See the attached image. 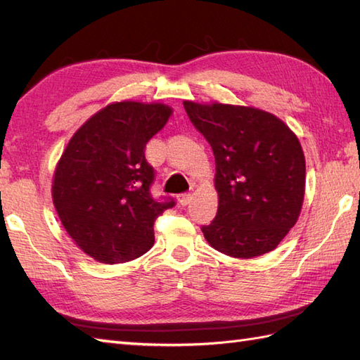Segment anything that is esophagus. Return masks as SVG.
I'll use <instances>...</instances> for the list:
<instances>
[{
    "label": "esophagus",
    "mask_w": 360,
    "mask_h": 360,
    "mask_svg": "<svg viewBox=\"0 0 360 360\" xmlns=\"http://www.w3.org/2000/svg\"><path fill=\"white\" fill-rule=\"evenodd\" d=\"M178 201H179L181 205H187L190 201H192V195H190V193H181L178 196Z\"/></svg>",
    "instance_id": "1"
}]
</instances>
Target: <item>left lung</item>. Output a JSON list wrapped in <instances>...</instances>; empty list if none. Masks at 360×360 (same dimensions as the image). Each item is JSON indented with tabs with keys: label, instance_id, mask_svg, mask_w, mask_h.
<instances>
[{
	"label": "left lung",
	"instance_id": "obj_1",
	"mask_svg": "<svg viewBox=\"0 0 360 360\" xmlns=\"http://www.w3.org/2000/svg\"><path fill=\"white\" fill-rule=\"evenodd\" d=\"M215 155L217 217L201 231L212 248L254 258L278 246L300 215L304 156L297 136L271 112L250 106L184 102Z\"/></svg>",
	"mask_w": 360,
	"mask_h": 360
}]
</instances>
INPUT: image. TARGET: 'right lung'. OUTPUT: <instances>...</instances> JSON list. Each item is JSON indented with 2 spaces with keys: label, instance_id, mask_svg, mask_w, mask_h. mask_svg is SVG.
Returning a JSON list of instances; mask_svg holds the SVG:
<instances>
[{
  "label": "right lung",
  "instance_id": "right-lung-1",
  "mask_svg": "<svg viewBox=\"0 0 360 360\" xmlns=\"http://www.w3.org/2000/svg\"><path fill=\"white\" fill-rule=\"evenodd\" d=\"M172 108L117 102L94 114L68 143L53 174L52 198L75 244L101 263H125L155 243V221L174 207L172 196L151 195L155 168L147 142Z\"/></svg>",
  "mask_w": 360,
  "mask_h": 360
}]
</instances>
